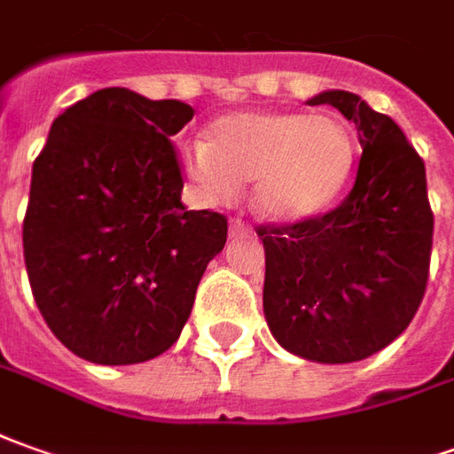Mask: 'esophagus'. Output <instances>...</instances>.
Here are the masks:
<instances>
[{"instance_id":"obj_1","label":"esophagus","mask_w":454,"mask_h":454,"mask_svg":"<svg viewBox=\"0 0 454 454\" xmlns=\"http://www.w3.org/2000/svg\"><path fill=\"white\" fill-rule=\"evenodd\" d=\"M247 234H249V227L239 217H234L230 222V237H247Z\"/></svg>"}]
</instances>
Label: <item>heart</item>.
I'll use <instances>...</instances> for the list:
<instances>
[{"label": "heart", "instance_id": "1", "mask_svg": "<svg viewBox=\"0 0 454 454\" xmlns=\"http://www.w3.org/2000/svg\"><path fill=\"white\" fill-rule=\"evenodd\" d=\"M356 143L333 114L239 111L222 115L209 143L183 150L187 177L209 202H227L254 183V207L274 222L326 212L348 183Z\"/></svg>", "mask_w": 454, "mask_h": 454}]
</instances>
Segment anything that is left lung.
Masks as SVG:
<instances>
[{"instance_id":"8db88e82","label":"left lung","mask_w":454,"mask_h":454,"mask_svg":"<svg viewBox=\"0 0 454 454\" xmlns=\"http://www.w3.org/2000/svg\"><path fill=\"white\" fill-rule=\"evenodd\" d=\"M358 130L361 160L339 207L294 224H259L264 317L286 351L353 364L398 339L423 301L433 209L425 162L388 115L348 90H324Z\"/></svg>"}]
</instances>
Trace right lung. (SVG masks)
Here are the masks:
<instances>
[{
  "instance_id": "1",
  "label": "right lung",
  "mask_w": 454,
  "mask_h": 454,
  "mask_svg": "<svg viewBox=\"0 0 454 454\" xmlns=\"http://www.w3.org/2000/svg\"><path fill=\"white\" fill-rule=\"evenodd\" d=\"M180 101L103 89L54 121L34 160L24 262L34 301L78 358L143 364L173 346L227 217L183 205Z\"/></svg>"
}]
</instances>
